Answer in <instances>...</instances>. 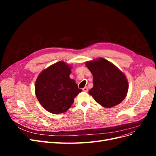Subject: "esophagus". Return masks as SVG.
Returning a JSON list of instances; mask_svg holds the SVG:
<instances>
[{
	"label": "esophagus",
	"mask_w": 156,
	"mask_h": 156,
	"mask_svg": "<svg viewBox=\"0 0 156 156\" xmlns=\"http://www.w3.org/2000/svg\"><path fill=\"white\" fill-rule=\"evenodd\" d=\"M83 91H84V92H88V87H85L84 88H83Z\"/></svg>",
	"instance_id": "obj_1"
}]
</instances>
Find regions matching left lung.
I'll list each match as a JSON object with an SVG mask.
<instances>
[{"mask_svg":"<svg viewBox=\"0 0 156 156\" xmlns=\"http://www.w3.org/2000/svg\"><path fill=\"white\" fill-rule=\"evenodd\" d=\"M93 75L94 87L89 94L103 107L110 108L119 104L126 98L128 83L125 75L114 64L100 58L86 63Z\"/></svg>","mask_w":156,"mask_h":156,"instance_id":"8db88e82","label":"left lung"}]
</instances>
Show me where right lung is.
<instances>
[{"label":"right lung","mask_w":156,"mask_h":156,"mask_svg":"<svg viewBox=\"0 0 156 156\" xmlns=\"http://www.w3.org/2000/svg\"><path fill=\"white\" fill-rule=\"evenodd\" d=\"M71 67L58 62L44 70L35 84L37 99L45 109L53 114L67 111L74 98L82 92L77 84L69 78Z\"/></svg>","instance_id":"right-lung-1"}]
</instances>
